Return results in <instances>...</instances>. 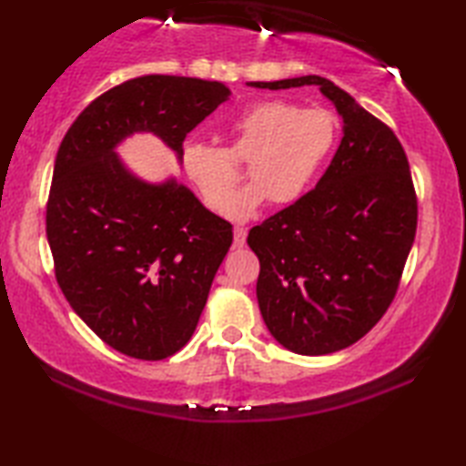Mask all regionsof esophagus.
Returning <instances> with one entry per match:
<instances>
[{"label":"esophagus","mask_w":466,"mask_h":466,"mask_svg":"<svg viewBox=\"0 0 466 466\" xmlns=\"http://www.w3.org/2000/svg\"><path fill=\"white\" fill-rule=\"evenodd\" d=\"M246 228H234V246L236 248H242V246L246 244Z\"/></svg>","instance_id":"esophagus-1"}]
</instances>
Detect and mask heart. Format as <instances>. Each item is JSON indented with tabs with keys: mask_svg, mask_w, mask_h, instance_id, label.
Listing matches in <instances>:
<instances>
[{
	"mask_svg": "<svg viewBox=\"0 0 466 466\" xmlns=\"http://www.w3.org/2000/svg\"><path fill=\"white\" fill-rule=\"evenodd\" d=\"M224 137L226 150L186 144L182 167L206 206L224 212L239 177L231 158L246 157L253 180L231 197L226 214L234 220H248L268 198L282 206L296 202L309 190L332 150L336 124L322 107L260 100L246 106L226 124Z\"/></svg>",
	"mask_w": 466,
	"mask_h": 466,
	"instance_id": "obj_1",
	"label": "heart"
}]
</instances>
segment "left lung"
I'll return each instance as SVG.
<instances>
[{"label":"left lung","mask_w":466,"mask_h":466,"mask_svg":"<svg viewBox=\"0 0 466 466\" xmlns=\"http://www.w3.org/2000/svg\"><path fill=\"white\" fill-rule=\"evenodd\" d=\"M246 86H316L342 117L340 146L314 190L248 234L266 329L296 354L342 350L382 319L412 248L417 196L407 154L390 127L326 77Z\"/></svg>","instance_id":"1"}]
</instances>
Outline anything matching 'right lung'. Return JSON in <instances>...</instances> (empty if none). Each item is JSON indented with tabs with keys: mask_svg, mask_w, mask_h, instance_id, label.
<instances>
[{
	"mask_svg": "<svg viewBox=\"0 0 466 466\" xmlns=\"http://www.w3.org/2000/svg\"><path fill=\"white\" fill-rule=\"evenodd\" d=\"M230 94L198 77H134L96 97L59 144L46 214L57 284L74 312L132 359L162 360L190 340L232 226L176 176L144 180L117 147L150 134L182 164L186 134Z\"/></svg>",
	"mask_w": 466,
	"mask_h": 466,
	"instance_id": "add662e5",
	"label": "right lung"
}]
</instances>
